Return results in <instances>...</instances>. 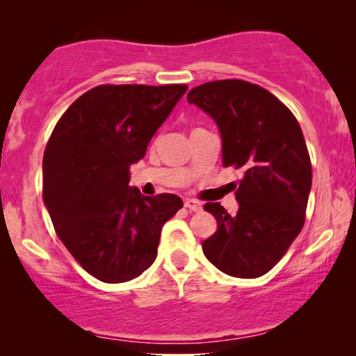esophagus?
Returning <instances> with one entry per match:
<instances>
[{
  "mask_svg": "<svg viewBox=\"0 0 356 356\" xmlns=\"http://www.w3.org/2000/svg\"><path fill=\"white\" fill-rule=\"evenodd\" d=\"M184 207H188L191 212L202 211V204L196 201V199H186V201H184Z\"/></svg>",
  "mask_w": 356,
  "mask_h": 356,
  "instance_id": "esophagus-1",
  "label": "esophagus"
}]
</instances>
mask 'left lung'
I'll list each match as a JSON object with an SVG mask.
<instances>
[{
    "label": "left lung",
    "instance_id": "1",
    "mask_svg": "<svg viewBox=\"0 0 356 356\" xmlns=\"http://www.w3.org/2000/svg\"><path fill=\"white\" fill-rule=\"evenodd\" d=\"M222 138V165L240 168L230 216L218 202L204 209L217 232L202 251L218 270L240 279L269 272L298 236L311 191V160L298 121L262 87L240 79L213 81L188 92Z\"/></svg>",
    "mask_w": 356,
    "mask_h": 356
}]
</instances>
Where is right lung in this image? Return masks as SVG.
Segmentation results:
<instances>
[{
  "mask_svg": "<svg viewBox=\"0 0 356 356\" xmlns=\"http://www.w3.org/2000/svg\"><path fill=\"white\" fill-rule=\"evenodd\" d=\"M186 86H99L53 129L43 154V204L63 245L105 284L133 280L157 257L160 232L183 207L177 194L129 186V167Z\"/></svg>",
  "mask_w": 356,
  "mask_h": 356,
  "instance_id": "right-lung-1",
  "label": "right lung"
}]
</instances>
